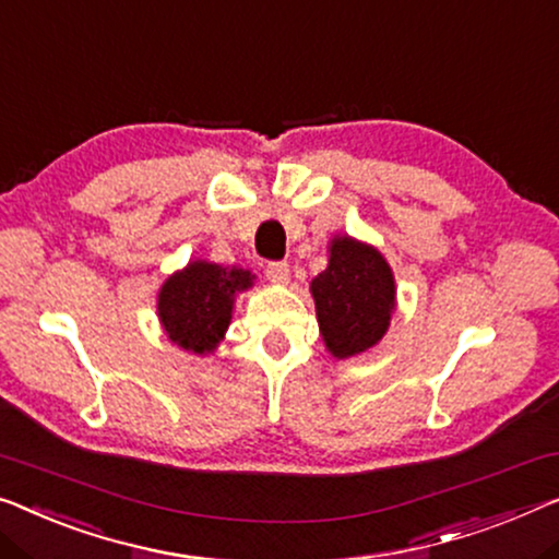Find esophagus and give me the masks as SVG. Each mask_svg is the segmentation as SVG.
<instances>
[{
    "mask_svg": "<svg viewBox=\"0 0 559 559\" xmlns=\"http://www.w3.org/2000/svg\"><path fill=\"white\" fill-rule=\"evenodd\" d=\"M265 276L273 283H288L290 265L286 261H269L265 263Z\"/></svg>",
    "mask_w": 559,
    "mask_h": 559,
    "instance_id": "esophagus-1",
    "label": "esophagus"
}]
</instances>
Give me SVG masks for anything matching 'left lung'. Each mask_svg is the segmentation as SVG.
Here are the masks:
<instances>
[{
	"instance_id": "obj_1",
	"label": "left lung",
	"mask_w": 559,
	"mask_h": 559,
	"mask_svg": "<svg viewBox=\"0 0 559 559\" xmlns=\"http://www.w3.org/2000/svg\"><path fill=\"white\" fill-rule=\"evenodd\" d=\"M321 336L336 359L361 354L384 336L394 311V276L373 248L352 238L331 243L329 269L311 283Z\"/></svg>"
}]
</instances>
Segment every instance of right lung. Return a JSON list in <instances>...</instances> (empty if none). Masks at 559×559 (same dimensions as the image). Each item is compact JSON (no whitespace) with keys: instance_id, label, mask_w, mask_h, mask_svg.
Listing matches in <instances>:
<instances>
[{"instance_id":"1","label":"right lung","mask_w":559,"mask_h":559,"mask_svg":"<svg viewBox=\"0 0 559 559\" xmlns=\"http://www.w3.org/2000/svg\"><path fill=\"white\" fill-rule=\"evenodd\" d=\"M243 269H221L195 261L165 283L160 290V321L168 336L195 354L213 352L226 333L236 290L251 286Z\"/></svg>"}]
</instances>
